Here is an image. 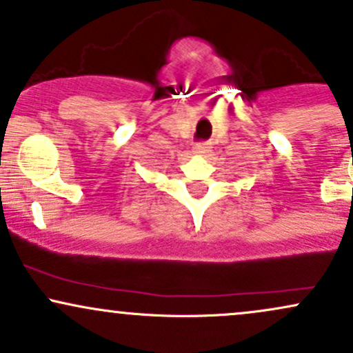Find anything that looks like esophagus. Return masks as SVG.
I'll return each mask as SVG.
<instances>
[{
    "instance_id": "34e87169",
    "label": "esophagus",
    "mask_w": 353,
    "mask_h": 353,
    "mask_svg": "<svg viewBox=\"0 0 353 353\" xmlns=\"http://www.w3.org/2000/svg\"><path fill=\"white\" fill-rule=\"evenodd\" d=\"M209 151H210V145L208 143H199L192 148V152L196 154V156H204V154H208Z\"/></svg>"
}]
</instances>
